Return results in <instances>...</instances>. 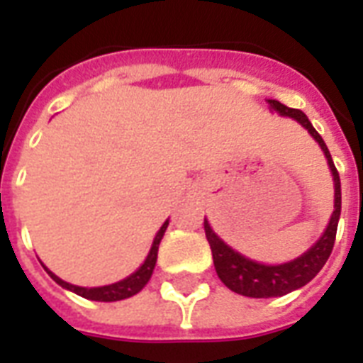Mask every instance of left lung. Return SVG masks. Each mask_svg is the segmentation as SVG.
Masks as SVG:
<instances>
[{
	"label": "left lung",
	"mask_w": 363,
	"mask_h": 363,
	"mask_svg": "<svg viewBox=\"0 0 363 363\" xmlns=\"http://www.w3.org/2000/svg\"><path fill=\"white\" fill-rule=\"evenodd\" d=\"M267 104H269L271 109L281 113L282 116H290L294 121H298L313 135V139L320 145L333 175L335 201H333L332 218H330L326 232L322 233V238L307 252L301 254L299 258L281 265L258 264V262L245 258L242 254L235 252L232 247H228L226 242L213 232V228L209 226V222L205 218V235H207V241L211 245L216 275L232 292L247 296V298H279V296L294 292V290H298V288L305 286L309 281H313L316 273L324 267L330 254H332L335 233H337L339 216H341V181H339V173L335 169V165H333L332 154L328 150L326 143L320 137V133L313 128L307 115L299 109H290V107L282 105L277 99H267Z\"/></svg>",
	"instance_id": "obj_1"
}]
</instances>
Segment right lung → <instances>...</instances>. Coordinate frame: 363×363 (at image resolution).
Here are the masks:
<instances>
[{
    "label": "right lung",
    "mask_w": 363,
    "mask_h": 363,
    "mask_svg": "<svg viewBox=\"0 0 363 363\" xmlns=\"http://www.w3.org/2000/svg\"><path fill=\"white\" fill-rule=\"evenodd\" d=\"M167 224L169 220H165L162 224V228L156 233V238L152 241V247H150V252H148L147 259L143 262V265L135 273H131L130 277H125L124 281H118L115 284H107V286H99V288H82V286H75V284H69V282L62 281L60 277H56L52 271H48L47 273L52 277L54 281L58 282L60 286L65 288V290H71V292L79 294L82 298L92 299V301H121V299L131 298V296H135L137 292H141L145 284L150 281V277H152L154 265H156V258H158V247L160 241L164 238L165 230H167Z\"/></svg>",
    "instance_id": "1"
}]
</instances>
